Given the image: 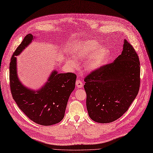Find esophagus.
<instances>
[{
    "label": "esophagus",
    "mask_w": 153,
    "mask_h": 153,
    "mask_svg": "<svg viewBox=\"0 0 153 153\" xmlns=\"http://www.w3.org/2000/svg\"><path fill=\"white\" fill-rule=\"evenodd\" d=\"M75 83H76V86L78 88H83V83H82V81L80 79H77Z\"/></svg>",
    "instance_id": "esophagus-1"
}]
</instances>
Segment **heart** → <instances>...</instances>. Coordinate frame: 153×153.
Here are the masks:
<instances>
[{
    "mask_svg": "<svg viewBox=\"0 0 153 153\" xmlns=\"http://www.w3.org/2000/svg\"><path fill=\"white\" fill-rule=\"evenodd\" d=\"M73 55L78 60L87 59L85 68L88 72H91L97 70L106 64L110 51L107 47L100 46L96 40H88L75 47ZM68 62L72 66L76 65V62L74 59H68Z\"/></svg>",
    "mask_w": 153,
    "mask_h": 153,
    "instance_id": "b5f03b06",
    "label": "heart"
}]
</instances>
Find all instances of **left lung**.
Here are the masks:
<instances>
[{
	"instance_id": "8db88e82",
	"label": "left lung",
	"mask_w": 153,
	"mask_h": 153,
	"mask_svg": "<svg viewBox=\"0 0 153 153\" xmlns=\"http://www.w3.org/2000/svg\"><path fill=\"white\" fill-rule=\"evenodd\" d=\"M138 56L124 40L121 54L85 78L86 107L90 118L99 123L119 119L137 97L140 85Z\"/></svg>"
}]
</instances>
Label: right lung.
Wrapping results in <instances>:
<instances>
[{
    "instance_id": "add662e5",
    "label": "right lung",
    "mask_w": 153,
    "mask_h": 153,
    "mask_svg": "<svg viewBox=\"0 0 153 153\" xmlns=\"http://www.w3.org/2000/svg\"><path fill=\"white\" fill-rule=\"evenodd\" d=\"M29 33L23 39L11 59L10 85L11 94L19 109L29 118L40 125L51 126L64 117L68 98L75 87L76 76L73 73L58 74L53 70L48 81L39 90L23 85L17 74L16 57L32 41Z\"/></svg>"
}]
</instances>
